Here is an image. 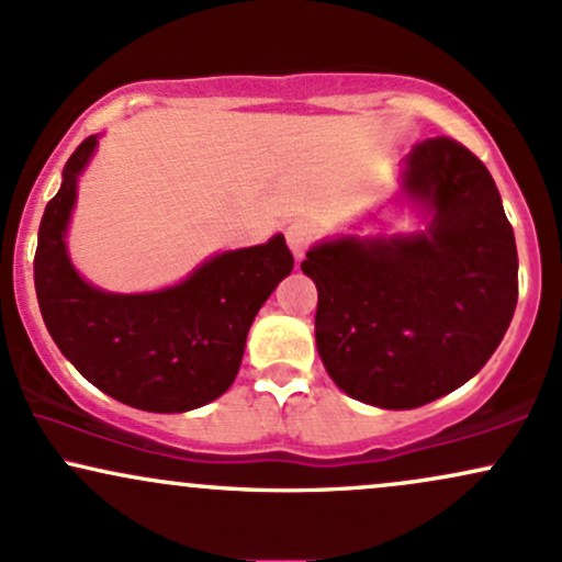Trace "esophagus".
I'll use <instances>...</instances> for the list:
<instances>
[{
	"label": "esophagus",
	"mask_w": 562,
	"mask_h": 562,
	"mask_svg": "<svg viewBox=\"0 0 562 562\" xmlns=\"http://www.w3.org/2000/svg\"><path fill=\"white\" fill-rule=\"evenodd\" d=\"M285 237H288V245H291L293 256L304 258V252L310 250L314 243V229L310 224H304V221H293V224L285 229Z\"/></svg>",
	"instance_id": "34e87169"
}]
</instances>
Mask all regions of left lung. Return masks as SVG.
<instances>
[{"label":"left lung","mask_w":562,"mask_h":562,"mask_svg":"<svg viewBox=\"0 0 562 562\" xmlns=\"http://www.w3.org/2000/svg\"><path fill=\"white\" fill-rule=\"evenodd\" d=\"M405 191L429 229L306 252L325 371L360 403L408 411L459 390L502 344L517 306L515 232L488 168L459 140L413 146Z\"/></svg>","instance_id":"1"}]
</instances>
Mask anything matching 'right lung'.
<instances>
[{
  "instance_id": "right-lung-1",
  "label": "right lung",
  "mask_w": 562,
  "mask_h": 562,
  "mask_svg": "<svg viewBox=\"0 0 562 562\" xmlns=\"http://www.w3.org/2000/svg\"><path fill=\"white\" fill-rule=\"evenodd\" d=\"M92 149L95 135L71 154L42 215L34 256L42 319L66 360L109 397L151 413L200 408L232 386L252 319L291 274L293 252L277 234L267 245L221 252L168 291H98L74 271L64 245Z\"/></svg>"
}]
</instances>
